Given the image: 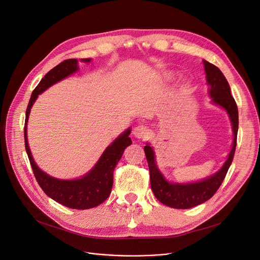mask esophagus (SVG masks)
Masks as SVG:
<instances>
[{
	"instance_id": "34e87169",
	"label": "esophagus",
	"mask_w": 260,
	"mask_h": 260,
	"mask_svg": "<svg viewBox=\"0 0 260 260\" xmlns=\"http://www.w3.org/2000/svg\"><path fill=\"white\" fill-rule=\"evenodd\" d=\"M133 133H134L135 137L138 138V139L147 138L148 136H149V129H148L146 126H144V125H138V126H136V127L134 128Z\"/></svg>"
}]
</instances>
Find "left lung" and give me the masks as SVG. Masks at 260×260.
Returning <instances> with one entry per match:
<instances>
[{
  "mask_svg": "<svg viewBox=\"0 0 260 260\" xmlns=\"http://www.w3.org/2000/svg\"><path fill=\"white\" fill-rule=\"evenodd\" d=\"M203 63L208 84L210 85L212 100L215 104L220 105L225 109L231 119L232 125H233V147H232L223 167L219 172L211 177L192 183H171L165 179V177L156 167L153 148L148 145V143L144 146L153 193L161 203L174 209H190L211 199L225 178L236 149L238 132L237 104L234 98L232 97L230 85L219 68L208 61H203Z\"/></svg>",
  "mask_w": 260,
  "mask_h": 260,
  "instance_id": "left-lung-1",
  "label": "left lung"
}]
</instances>
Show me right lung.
Masks as SVG:
<instances>
[{
    "label": "right lung",
    "mask_w": 260,
    "mask_h": 260,
    "mask_svg": "<svg viewBox=\"0 0 260 260\" xmlns=\"http://www.w3.org/2000/svg\"><path fill=\"white\" fill-rule=\"evenodd\" d=\"M83 61L89 62L90 59H83ZM76 71H78V61L76 59H68L61 62L56 67H53L40 81L38 86L34 89L29 103L27 105L24 139L25 149L34 171L36 180L38 181L41 188L43 189V192L48 197L59 202L64 207L76 210H87L99 206L111 194L115 168L121 159L124 149L132 144V140L128 137L131 134V128H127L124 133L120 135L105 149L101 158L97 162V165L93 167L89 173L79 179L74 180H61L52 178V177L48 176L37 167L32 159L28 142H27L26 132V125L27 121H28L30 108L38 98V94L43 92L49 86L57 83V82L66 78L67 76L72 75Z\"/></svg>",
    "instance_id": "add662e5"
}]
</instances>
